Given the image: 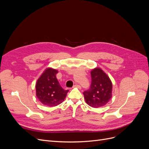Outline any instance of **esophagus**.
Masks as SVG:
<instances>
[{"instance_id": "esophagus-1", "label": "esophagus", "mask_w": 149, "mask_h": 149, "mask_svg": "<svg viewBox=\"0 0 149 149\" xmlns=\"http://www.w3.org/2000/svg\"><path fill=\"white\" fill-rule=\"evenodd\" d=\"M73 87V88H81V86H79V84H74Z\"/></svg>"}]
</instances>
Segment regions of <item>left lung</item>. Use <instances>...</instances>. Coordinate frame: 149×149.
Segmentation results:
<instances>
[{"label": "left lung", "mask_w": 149, "mask_h": 149, "mask_svg": "<svg viewBox=\"0 0 149 149\" xmlns=\"http://www.w3.org/2000/svg\"><path fill=\"white\" fill-rule=\"evenodd\" d=\"M91 75L90 88L83 93L86 102L94 108L102 107L112 97V82L109 76L100 68L93 69Z\"/></svg>", "instance_id": "8db88e82"}]
</instances>
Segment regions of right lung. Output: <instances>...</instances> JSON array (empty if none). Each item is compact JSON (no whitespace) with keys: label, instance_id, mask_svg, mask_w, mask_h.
I'll use <instances>...</instances> for the list:
<instances>
[{"label":"right lung","instance_id":"add662e5","mask_svg":"<svg viewBox=\"0 0 149 149\" xmlns=\"http://www.w3.org/2000/svg\"><path fill=\"white\" fill-rule=\"evenodd\" d=\"M56 70L48 68L40 76L36 83V95L43 105L53 107L65 99L68 90L62 88L56 78Z\"/></svg>","mask_w":149,"mask_h":149}]
</instances>
